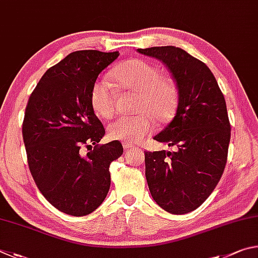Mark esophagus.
Listing matches in <instances>:
<instances>
[{"label":"esophagus","instance_id":"34e87169","mask_svg":"<svg viewBox=\"0 0 258 258\" xmlns=\"http://www.w3.org/2000/svg\"><path fill=\"white\" fill-rule=\"evenodd\" d=\"M122 145H123L124 151H129V150H134V148H136L134 145H132V144H129V143H123Z\"/></svg>","mask_w":258,"mask_h":258}]
</instances>
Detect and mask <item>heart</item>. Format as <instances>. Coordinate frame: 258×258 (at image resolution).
<instances>
[{"label":"heart","mask_w":258,"mask_h":258,"mask_svg":"<svg viewBox=\"0 0 258 258\" xmlns=\"http://www.w3.org/2000/svg\"><path fill=\"white\" fill-rule=\"evenodd\" d=\"M112 78L121 90L138 93L137 115L119 116L107 126L108 137L123 143H138L154 128V119L165 121L177 105V89L173 81L161 76L152 63L132 58L112 71ZM90 105L101 117H110L114 112L115 93L105 79H98L90 89Z\"/></svg>","instance_id":"1"}]
</instances>
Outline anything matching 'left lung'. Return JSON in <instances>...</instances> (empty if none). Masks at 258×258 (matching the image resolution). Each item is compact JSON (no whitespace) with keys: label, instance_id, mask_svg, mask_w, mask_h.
<instances>
[{"label":"left lung","instance_id":"obj_1","mask_svg":"<svg viewBox=\"0 0 258 258\" xmlns=\"http://www.w3.org/2000/svg\"><path fill=\"white\" fill-rule=\"evenodd\" d=\"M137 51L163 62L178 89L175 115L154 137L177 151L145 153L148 188L162 209L186 214L206 201L222 177L231 132L227 104L210 68L182 48Z\"/></svg>","mask_w":258,"mask_h":258}]
</instances>
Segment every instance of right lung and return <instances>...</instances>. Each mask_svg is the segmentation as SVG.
I'll list each match as a JSON object with an SVG mask.
<instances>
[{
	"label": "right lung",
	"instance_id": "right-lung-1",
	"mask_svg": "<svg viewBox=\"0 0 258 258\" xmlns=\"http://www.w3.org/2000/svg\"><path fill=\"white\" fill-rule=\"evenodd\" d=\"M119 52H72L45 72L31 93L22 123L36 186L63 213L84 216L102 204L111 184L110 164L123 153L105 135L90 105V89ZM95 145L91 150L90 144ZM91 147L84 156L81 147Z\"/></svg>",
	"mask_w": 258,
	"mask_h": 258
}]
</instances>
